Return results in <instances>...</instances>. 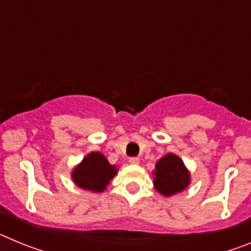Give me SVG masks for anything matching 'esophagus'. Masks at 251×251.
<instances>
[{
	"mask_svg": "<svg viewBox=\"0 0 251 251\" xmlns=\"http://www.w3.org/2000/svg\"><path fill=\"white\" fill-rule=\"evenodd\" d=\"M129 163H130V165H138L139 158H138V157H130Z\"/></svg>",
	"mask_w": 251,
	"mask_h": 251,
	"instance_id": "esophagus-1",
	"label": "esophagus"
}]
</instances>
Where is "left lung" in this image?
<instances>
[{
    "instance_id": "obj_1",
    "label": "left lung",
    "mask_w": 251,
    "mask_h": 251,
    "mask_svg": "<svg viewBox=\"0 0 251 251\" xmlns=\"http://www.w3.org/2000/svg\"><path fill=\"white\" fill-rule=\"evenodd\" d=\"M153 185L159 194L172 196L183 191L190 183V172L182 159L174 153H168L156 163Z\"/></svg>"
}]
</instances>
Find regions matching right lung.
Segmentation results:
<instances>
[{
    "mask_svg": "<svg viewBox=\"0 0 251 251\" xmlns=\"http://www.w3.org/2000/svg\"><path fill=\"white\" fill-rule=\"evenodd\" d=\"M117 174L112 166L99 152H92L84 157L80 165L73 170V181L80 188L93 192H101L109 185L110 179Z\"/></svg>",
    "mask_w": 251,
    "mask_h": 251,
    "instance_id": "obj_1",
    "label": "right lung"
}]
</instances>
